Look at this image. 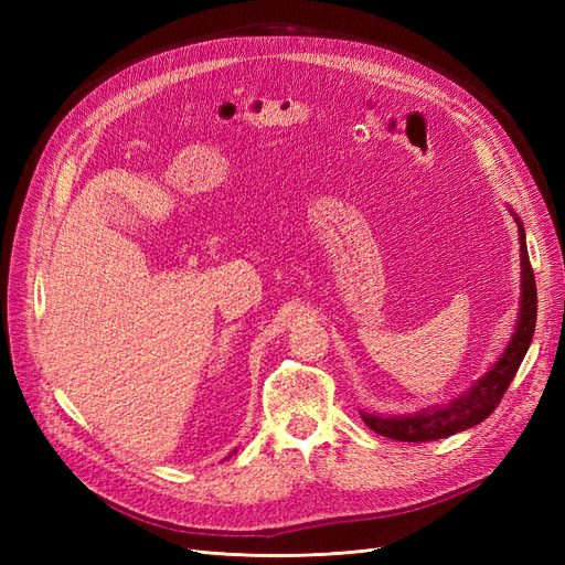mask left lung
Wrapping results in <instances>:
<instances>
[{"label":"left lung","instance_id":"1","mask_svg":"<svg viewBox=\"0 0 565 565\" xmlns=\"http://www.w3.org/2000/svg\"><path fill=\"white\" fill-rule=\"evenodd\" d=\"M519 224V241H521V266H523V282H521V313L516 332L511 337L509 347L504 349L502 358L492 365L486 377L478 380L465 396L448 403L446 407H431L422 409L417 415L409 417H377L363 413V422L370 426L374 434L386 436L391 440H403V443H424V440H436L446 438L457 431L471 429V426L481 424L486 417L494 413V407L500 405L502 396L507 393L511 380L516 377V372L523 363L525 351L533 341L535 334V320H537V287L533 266L527 259V247H525V231Z\"/></svg>","mask_w":565,"mask_h":565}]
</instances>
